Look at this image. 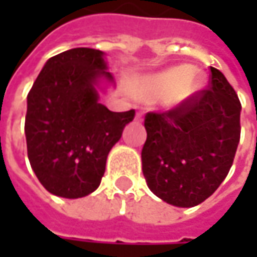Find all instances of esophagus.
I'll use <instances>...</instances> for the list:
<instances>
[{
    "label": "esophagus",
    "mask_w": 257,
    "mask_h": 257,
    "mask_svg": "<svg viewBox=\"0 0 257 257\" xmlns=\"http://www.w3.org/2000/svg\"><path fill=\"white\" fill-rule=\"evenodd\" d=\"M136 120H137V121H142V120H143V114L142 113L136 114Z\"/></svg>",
    "instance_id": "esophagus-1"
}]
</instances>
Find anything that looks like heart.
<instances>
[{
  "instance_id": "b5f03b06",
  "label": "heart",
  "mask_w": 257,
  "mask_h": 257,
  "mask_svg": "<svg viewBox=\"0 0 257 257\" xmlns=\"http://www.w3.org/2000/svg\"><path fill=\"white\" fill-rule=\"evenodd\" d=\"M203 80L189 67L177 65L149 75L136 85V95L143 100L163 97L166 107H176L189 100L200 90Z\"/></svg>"
}]
</instances>
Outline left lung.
<instances>
[{
	"mask_svg": "<svg viewBox=\"0 0 257 257\" xmlns=\"http://www.w3.org/2000/svg\"><path fill=\"white\" fill-rule=\"evenodd\" d=\"M209 88L164 113H147L143 174L169 204L193 207L226 179L240 140L242 105L226 77L210 67Z\"/></svg>",
	"mask_w": 257,
	"mask_h": 257,
	"instance_id": "obj_1",
	"label": "left lung"
}]
</instances>
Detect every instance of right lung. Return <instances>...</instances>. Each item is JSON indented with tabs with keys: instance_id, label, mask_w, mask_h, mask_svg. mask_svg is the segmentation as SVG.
<instances>
[{
	"instance_id": "add662e5",
	"label": "right lung",
	"mask_w": 257,
	"mask_h": 257,
	"mask_svg": "<svg viewBox=\"0 0 257 257\" xmlns=\"http://www.w3.org/2000/svg\"><path fill=\"white\" fill-rule=\"evenodd\" d=\"M114 84L104 53L73 48L51 57L27 95L28 160L51 194L78 199L101 183L107 156L133 121L100 103L101 81Z\"/></svg>"
}]
</instances>
